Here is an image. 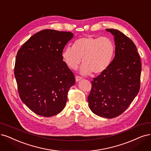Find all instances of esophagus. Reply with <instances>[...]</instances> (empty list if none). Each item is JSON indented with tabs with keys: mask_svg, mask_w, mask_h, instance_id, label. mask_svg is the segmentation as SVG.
I'll use <instances>...</instances> for the list:
<instances>
[{
	"mask_svg": "<svg viewBox=\"0 0 151 151\" xmlns=\"http://www.w3.org/2000/svg\"><path fill=\"white\" fill-rule=\"evenodd\" d=\"M82 79V78L81 77H80V76H76V82H79V81H80Z\"/></svg>",
	"mask_w": 151,
	"mask_h": 151,
	"instance_id": "esophagus-1",
	"label": "esophagus"
}]
</instances>
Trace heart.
Masks as SVG:
<instances>
[{"instance_id": "b5f03b06", "label": "heart", "mask_w": 151, "mask_h": 151, "mask_svg": "<svg viewBox=\"0 0 151 151\" xmlns=\"http://www.w3.org/2000/svg\"><path fill=\"white\" fill-rule=\"evenodd\" d=\"M115 47L107 37L86 36L76 40L74 47L67 46L62 52V58L67 66L76 70L82 63L80 72L83 75L101 74L106 70L112 60Z\"/></svg>"}]
</instances>
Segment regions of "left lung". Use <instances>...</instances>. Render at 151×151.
<instances>
[{"label":"left lung","mask_w":151,"mask_h":151,"mask_svg":"<svg viewBox=\"0 0 151 151\" xmlns=\"http://www.w3.org/2000/svg\"><path fill=\"white\" fill-rule=\"evenodd\" d=\"M106 30L114 37L115 56L108 68L93 78L87 100L93 113L111 119L125 111L137 95L141 62L132 40L118 30Z\"/></svg>","instance_id":"left-lung-1"}]
</instances>
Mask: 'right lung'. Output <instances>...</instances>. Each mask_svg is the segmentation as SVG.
Wrapping results in <instances>:
<instances>
[{"mask_svg":"<svg viewBox=\"0 0 151 151\" xmlns=\"http://www.w3.org/2000/svg\"><path fill=\"white\" fill-rule=\"evenodd\" d=\"M73 36L69 32L42 30L17 52L14 75L19 96L37 115L53 116L65 106L67 93L76 81L62 54Z\"/></svg>","mask_w":151,"mask_h":151,"instance_id":"right-lung-1","label":"right lung"}]
</instances>
